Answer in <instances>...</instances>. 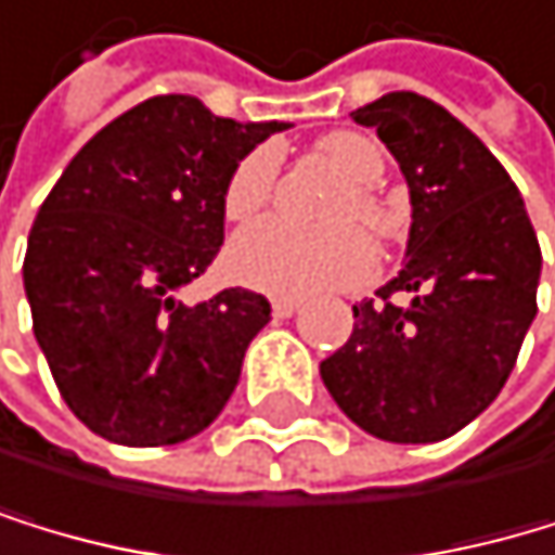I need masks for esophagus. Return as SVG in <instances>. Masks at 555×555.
Instances as JSON below:
<instances>
[{
    "label": "esophagus",
    "mask_w": 555,
    "mask_h": 555,
    "mask_svg": "<svg viewBox=\"0 0 555 555\" xmlns=\"http://www.w3.org/2000/svg\"><path fill=\"white\" fill-rule=\"evenodd\" d=\"M296 310H300V300H293V296H275L272 300V317H293Z\"/></svg>",
    "instance_id": "esophagus-1"
}]
</instances>
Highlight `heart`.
I'll use <instances>...</instances> for the list:
<instances>
[{"instance_id": "1", "label": "heart", "mask_w": 555, "mask_h": 555, "mask_svg": "<svg viewBox=\"0 0 555 555\" xmlns=\"http://www.w3.org/2000/svg\"><path fill=\"white\" fill-rule=\"evenodd\" d=\"M317 156L351 183L327 210L334 228L304 231L272 218L242 231L228 248V269L238 283L280 296L348 289L369 280L375 266L372 242L354 224H364L378 242L396 238L392 210L372 191L385 170V156L375 142L361 132H331L317 142ZM275 177H280L275 146H255L245 153L231 166L224 183V218L235 224L259 218L275 194Z\"/></svg>"}]
</instances>
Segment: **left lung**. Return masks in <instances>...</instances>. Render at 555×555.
Returning <instances> with one entry per match:
<instances>
[{"mask_svg":"<svg viewBox=\"0 0 555 555\" xmlns=\"http://www.w3.org/2000/svg\"><path fill=\"white\" fill-rule=\"evenodd\" d=\"M399 159L413 197L405 266L320 361L364 434L437 443L498 399L535 317L542 251L505 166L464 121L416 91L354 112Z\"/></svg>","mask_w":555,"mask_h":555,"instance_id":"obj_1","label":"left lung"}]
</instances>
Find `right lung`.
<instances>
[{
  "label": "right lung",
  "mask_w": 555,
  "mask_h": 555,
  "mask_svg": "<svg viewBox=\"0 0 555 555\" xmlns=\"http://www.w3.org/2000/svg\"><path fill=\"white\" fill-rule=\"evenodd\" d=\"M283 121H231L156 94L88 139L29 228L33 334L70 413L126 447H170L218 420L269 300L173 293L224 245L231 166Z\"/></svg>",
  "instance_id": "obj_1"
}]
</instances>
